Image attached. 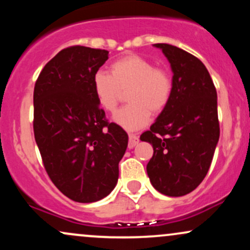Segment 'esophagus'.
I'll list each match as a JSON object with an SVG mask.
<instances>
[{
    "label": "esophagus",
    "instance_id": "esophagus-1",
    "mask_svg": "<svg viewBox=\"0 0 250 250\" xmlns=\"http://www.w3.org/2000/svg\"><path fill=\"white\" fill-rule=\"evenodd\" d=\"M139 143V136H136L135 134H129V143H128V148L133 149L135 146Z\"/></svg>",
    "mask_w": 250,
    "mask_h": 250
}]
</instances>
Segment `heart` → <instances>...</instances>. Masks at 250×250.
Instances as JSON below:
<instances>
[{
    "label": "heart",
    "mask_w": 250,
    "mask_h": 250,
    "mask_svg": "<svg viewBox=\"0 0 250 250\" xmlns=\"http://www.w3.org/2000/svg\"><path fill=\"white\" fill-rule=\"evenodd\" d=\"M93 89L103 110L114 111L127 90V105L113 116L117 125L128 131L139 130L150 121L151 111L161 113L173 93V81L168 71L145 57L127 55L110 64V74L99 70L93 77Z\"/></svg>",
    "instance_id": "1"
}]
</instances>
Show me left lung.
Wrapping results in <instances>:
<instances>
[{"instance_id":"obj_1","label":"left lung","mask_w":250,"mask_h":250,"mask_svg":"<svg viewBox=\"0 0 250 250\" xmlns=\"http://www.w3.org/2000/svg\"><path fill=\"white\" fill-rule=\"evenodd\" d=\"M153 45L170 63L173 93L140 139L154 149L147 165L153 187L167 196H183L206 177L219 142L216 89L197 57L168 43Z\"/></svg>"}]
</instances>
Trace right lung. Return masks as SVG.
Instances as JSON below:
<instances>
[{"mask_svg":"<svg viewBox=\"0 0 250 250\" xmlns=\"http://www.w3.org/2000/svg\"><path fill=\"white\" fill-rule=\"evenodd\" d=\"M109 51L75 45L44 65L34 88V135L45 170L70 200L104 199L119 180L128 135L109 123L93 89V77Z\"/></svg>","mask_w":250,"mask_h":250,"instance_id":"obj_1","label":"right lung"}]
</instances>
